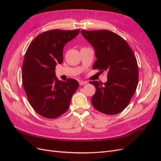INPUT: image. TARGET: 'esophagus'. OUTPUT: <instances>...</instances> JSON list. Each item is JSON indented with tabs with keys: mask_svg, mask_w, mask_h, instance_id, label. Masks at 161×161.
Instances as JSON below:
<instances>
[{
	"mask_svg": "<svg viewBox=\"0 0 161 161\" xmlns=\"http://www.w3.org/2000/svg\"><path fill=\"white\" fill-rule=\"evenodd\" d=\"M87 83L86 81H84V80H81L79 82V84L80 85H86Z\"/></svg>",
	"mask_w": 161,
	"mask_h": 161,
	"instance_id": "obj_1",
	"label": "esophagus"
}]
</instances>
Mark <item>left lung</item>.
<instances>
[{
    "mask_svg": "<svg viewBox=\"0 0 161 161\" xmlns=\"http://www.w3.org/2000/svg\"><path fill=\"white\" fill-rule=\"evenodd\" d=\"M80 33L95 51L93 69L108 72L105 83L93 80L92 97L94 108L101 113L115 115L130 103L137 88L138 67L134 53L126 41L109 30H81Z\"/></svg>",
    "mask_w": 161,
    "mask_h": 161,
    "instance_id": "1",
    "label": "left lung"
}]
</instances>
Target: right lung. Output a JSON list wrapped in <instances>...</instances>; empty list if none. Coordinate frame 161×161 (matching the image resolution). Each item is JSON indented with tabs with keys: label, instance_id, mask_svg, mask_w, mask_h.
I'll use <instances>...</instances> for the list:
<instances>
[{
	"label": "right lung",
	"instance_id": "obj_1",
	"mask_svg": "<svg viewBox=\"0 0 161 161\" xmlns=\"http://www.w3.org/2000/svg\"><path fill=\"white\" fill-rule=\"evenodd\" d=\"M80 30H53L38 35L29 46L22 66L23 86L29 103L38 114L48 119L69 109L72 97L79 87L75 79L59 80L57 64L63 62V48Z\"/></svg>",
	"mask_w": 161,
	"mask_h": 161
}]
</instances>
